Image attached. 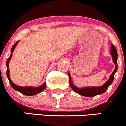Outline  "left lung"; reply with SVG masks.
<instances>
[{
	"instance_id": "1",
	"label": "left lung",
	"mask_w": 126,
	"mask_h": 126,
	"mask_svg": "<svg viewBox=\"0 0 126 126\" xmlns=\"http://www.w3.org/2000/svg\"><path fill=\"white\" fill-rule=\"evenodd\" d=\"M111 56L112 58V61L114 64H115V69L114 71L112 72V74L110 75V79H108L107 82L103 85L101 87H85V88H80L79 87H77L73 84L72 80L71 79V76H70L69 72L68 73V75L69 77V83L70 86L73 90L77 93H79V94L84 96H94L98 95V94H103L106 91V90L108 88L109 86L112 83L114 80V77L115 73L118 70V52L116 50V47L114 46L112 44L111 45V51H110Z\"/></svg>"
}]
</instances>
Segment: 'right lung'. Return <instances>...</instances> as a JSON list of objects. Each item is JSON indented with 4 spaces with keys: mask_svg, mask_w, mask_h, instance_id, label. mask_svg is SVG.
<instances>
[{
    "mask_svg": "<svg viewBox=\"0 0 126 126\" xmlns=\"http://www.w3.org/2000/svg\"><path fill=\"white\" fill-rule=\"evenodd\" d=\"M19 42L17 41L15 44H14V46H12L11 49V54H10V57H8V59H7V62H6V65H7V76L8 78V80H9V82H10V85L12 86L13 88H14L15 90L18 91V92H20L21 93H22L24 95L26 96H33L35 95V94H38V93H41V92H43L45 88L46 87V83H44V84L43 85L40 86L39 87H20V86H18L16 85H15V83H14L12 82V81L11 80L10 78V74H9V67H8V63L10 62V59H11L12 57V53L14 52V50L15 49V47H16V44H18V43Z\"/></svg>",
    "mask_w": 126,
    "mask_h": 126,
    "instance_id": "1",
    "label": "right lung"
}]
</instances>
